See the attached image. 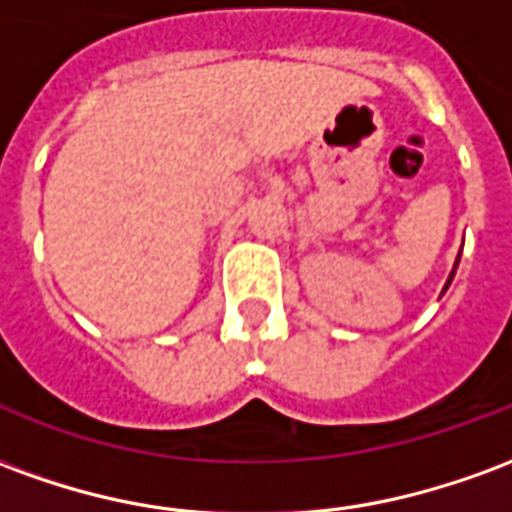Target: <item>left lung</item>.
Segmentation results:
<instances>
[{
  "label": "left lung",
  "instance_id": "1",
  "mask_svg": "<svg viewBox=\"0 0 512 512\" xmlns=\"http://www.w3.org/2000/svg\"><path fill=\"white\" fill-rule=\"evenodd\" d=\"M458 263H461V252H458V257H455V266H452L450 277H447V282H444V290L450 288V282H452V277H455V268H458ZM444 290H441V293H444Z\"/></svg>",
  "mask_w": 512,
  "mask_h": 512
}]
</instances>
